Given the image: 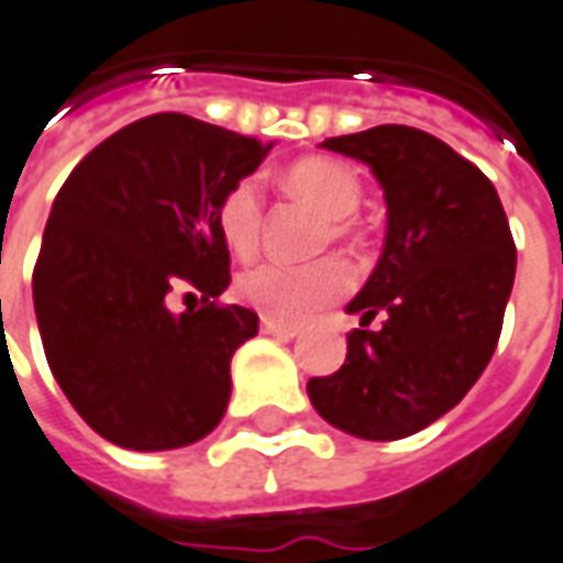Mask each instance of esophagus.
Segmentation results:
<instances>
[{
	"label": "esophagus",
	"mask_w": 563,
	"mask_h": 563,
	"mask_svg": "<svg viewBox=\"0 0 563 563\" xmlns=\"http://www.w3.org/2000/svg\"><path fill=\"white\" fill-rule=\"evenodd\" d=\"M260 331L263 334H273V338H282V341H290V338H297L300 334V325H285V322H275V319H260Z\"/></svg>",
	"instance_id": "34e87169"
}]
</instances>
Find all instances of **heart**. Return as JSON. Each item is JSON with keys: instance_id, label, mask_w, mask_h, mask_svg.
Returning a JSON list of instances; mask_svg holds the SVG:
<instances>
[{"instance_id": "heart-1", "label": "heart", "mask_w": 563, "mask_h": 563, "mask_svg": "<svg viewBox=\"0 0 563 563\" xmlns=\"http://www.w3.org/2000/svg\"><path fill=\"white\" fill-rule=\"evenodd\" d=\"M285 185L294 195L312 201L331 217L325 238H350V217L360 210V176L331 157H307L285 169ZM217 225L225 247L241 260L256 254L263 238V191L256 179H238L217 207ZM353 285V275L338 256L312 263H260L238 275L235 294L244 307L263 312L266 319L297 325L316 312L338 303Z\"/></svg>"}]
</instances>
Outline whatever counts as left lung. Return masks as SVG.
I'll use <instances>...</instances> for the list:
<instances>
[{
	"label": "left lung",
	"mask_w": 563,
	"mask_h": 563,
	"mask_svg": "<svg viewBox=\"0 0 563 563\" xmlns=\"http://www.w3.org/2000/svg\"><path fill=\"white\" fill-rule=\"evenodd\" d=\"M322 148L368 164L384 188L387 238L346 312V362L307 384L328 424L362 440H399L433 424L484 375L501 334L518 251L499 195L431 132L372 126ZM378 311V332L364 328Z\"/></svg>",
	"instance_id": "obj_1"
}]
</instances>
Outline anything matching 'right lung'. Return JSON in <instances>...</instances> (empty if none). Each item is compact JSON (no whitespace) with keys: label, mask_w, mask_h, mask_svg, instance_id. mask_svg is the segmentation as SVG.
Instances as JSON below:
<instances>
[{"label":"right lung","mask_w":563,"mask_h":563,"mask_svg":"<svg viewBox=\"0 0 563 563\" xmlns=\"http://www.w3.org/2000/svg\"><path fill=\"white\" fill-rule=\"evenodd\" d=\"M273 145L185 114H151L104 139L62 185L33 269L43 350L79 418L135 452L179 449L225 415L254 309L217 303L229 247L222 195ZM176 284L202 307L166 309Z\"/></svg>","instance_id":"right-lung-1"}]
</instances>
